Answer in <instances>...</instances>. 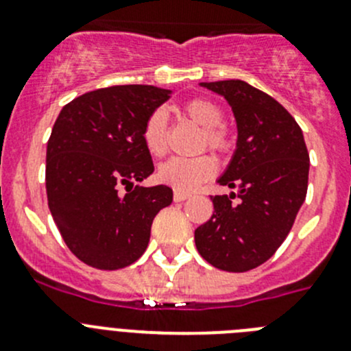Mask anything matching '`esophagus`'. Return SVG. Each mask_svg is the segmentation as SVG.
<instances>
[{
    "label": "esophagus",
    "mask_w": 351,
    "mask_h": 351,
    "mask_svg": "<svg viewBox=\"0 0 351 351\" xmlns=\"http://www.w3.org/2000/svg\"><path fill=\"white\" fill-rule=\"evenodd\" d=\"M188 198H189V193L181 191V189H176V191H173V200L176 202H184L188 200Z\"/></svg>",
    "instance_id": "34e87169"
}]
</instances>
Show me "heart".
Instances as JSON below:
<instances>
[{"label":"heart","mask_w":351,"mask_h":351,"mask_svg":"<svg viewBox=\"0 0 351 351\" xmlns=\"http://www.w3.org/2000/svg\"><path fill=\"white\" fill-rule=\"evenodd\" d=\"M184 111L198 127L205 130V139L212 149L224 151L228 147L226 134L221 130L224 117L217 106L208 99H193L184 106ZM143 141L146 149L153 156H162L167 151V112L156 109L149 114L143 130ZM215 162L210 156L197 158H173L167 160L158 169V179L176 189L197 188L204 181H208L215 173Z\"/></svg>","instance_id":"b5f03b06"}]
</instances>
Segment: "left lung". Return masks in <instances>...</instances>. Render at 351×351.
Instances as JSON below:
<instances>
[{
  "mask_svg": "<svg viewBox=\"0 0 351 351\" xmlns=\"http://www.w3.org/2000/svg\"><path fill=\"white\" fill-rule=\"evenodd\" d=\"M200 86L233 111L237 147L217 182L237 193L210 197L214 214L195 230V243L215 268L249 271L268 261L291 231L306 198L310 156L300 125L268 94L242 80Z\"/></svg>",
  "mask_w": 351,
  "mask_h": 351,
  "instance_id": "left-lung-1",
  "label": "left lung"
}]
</instances>
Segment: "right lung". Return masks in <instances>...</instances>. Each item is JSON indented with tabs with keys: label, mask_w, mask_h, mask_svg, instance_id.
I'll return each instance as SVG.
<instances>
[{
	"label": "right lung",
	"mask_w": 351,
	"mask_h": 351,
	"mask_svg": "<svg viewBox=\"0 0 351 351\" xmlns=\"http://www.w3.org/2000/svg\"><path fill=\"white\" fill-rule=\"evenodd\" d=\"M170 95L172 90L153 85L109 86L59 112L47 144L48 207L66 245L85 265L120 269L136 263L149 243L154 215L172 204L169 186L139 184L154 172L144 125Z\"/></svg>",
	"instance_id": "add662e5"
}]
</instances>
